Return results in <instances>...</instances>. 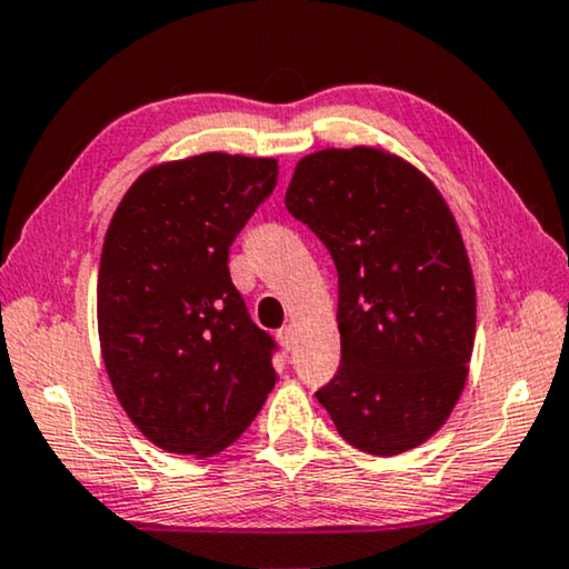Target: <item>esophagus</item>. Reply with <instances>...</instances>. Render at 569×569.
I'll return each instance as SVG.
<instances>
[{
    "label": "esophagus",
    "instance_id": "esophagus-1",
    "mask_svg": "<svg viewBox=\"0 0 569 569\" xmlns=\"http://www.w3.org/2000/svg\"><path fill=\"white\" fill-rule=\"evenodd\" d=\"M293 336H297L293 325H286V328L278 330V340H280V346L286 348V351H291V348H293Z\"/></svg>",
    "mask_w": 569,
    "mask_h": 569
}]
</instances>
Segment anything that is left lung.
Wrapping results in <instances>:
<instances>
[{
    "label": "left lung",
    "mask_w": 569,
    "mask_h": 569,
    "mask_svg": "<svg viewBox=\"0 0 569 569\" xmlns=\"http://www.w3.org/2000/svg\"><path fill=\"white\" fill-rule=\"evenodd\" d=\"M286 208L338 270L340 367L315 392L338 435L398 456L448 421L476 336V286L463 237L439 189L380 148L301 158Z\"/></svg>",
    "instance_id": "8db88e82"
}]
</instances>
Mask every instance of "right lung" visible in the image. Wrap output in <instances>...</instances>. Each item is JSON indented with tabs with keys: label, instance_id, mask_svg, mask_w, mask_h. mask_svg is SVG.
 I'll return each mask as SVG.
<instances>
[{
	"label": "right lung",
	"instance_id": "obj_1",
	"mask_svg": "<svg viewBox=\"0 0 569 569\" xmlns=\"http://www.w3.org/2000/svg\"><path fill=\"white\" fill-rule=\"evenodd\" d=\"M278 181L276 158L153 166L121 197L98 270V338L121 408L166 452L237 442L276 385V340L231 283L229 247Z\"/></svg>",
	"mask_w": 569,
	"mask_h": 569
}]
</instances>
